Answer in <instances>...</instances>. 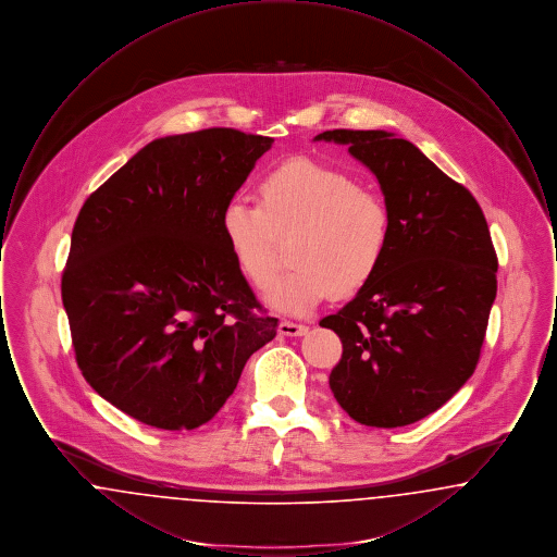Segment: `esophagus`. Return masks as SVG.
<instances>
[{
  "instance_id": "34e87169",
  "label": "esophagus",
  "mask_w": 557,
  "mask_h": 557,
  "mask_svg": "<svg viewBox=\"0 0 557 557\" xmlns=\"http://www.w3.org/2000/svg\"><path fill=\"white\" fill-rule=\"evenodd\" d=\"M277 332L282 336H305L309 332V327L305 323H294V321H280Z\"/></svg>"
}]
</instances>
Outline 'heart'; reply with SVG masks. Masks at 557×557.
Returning <instances> with one entry per match:
<instances>
[{"mask_svg": "<svg viewBox=\"0 0 557 557\" xmlns=\"http://www.w3.org/2000/svg\"><path fill=\"white\" fill-rule=\"evenodd\" d=\"M259 205L232 200L221 232L239 271L265 290L277 269V238L290 236L292 269L267 294L269 307L307 315L336 296L361 290L384 259L391 239L386 202L341 169L292 159L259 182Z\"/></svg>", "mask_w": 557, "mask_h": 557, "instance_id": "obj_1", "label": "heart"}]
</instances>
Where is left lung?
I'll list each match as a JSON object with an SVG mask.
<instances>
[{"label":"left lung","instance_id":"1","mask_svg":"<svg viewBox=\"0 0 557 557\" xmlns=\"http://www.w3.org/2000/svg\"><path fill=\"white\" fill-rule=\"evenodd\" d=\"M375 175L391 239L370 282L336 315L330 388L359 424L398 428L443 407L476 370L497 296V257L474 196L397 133L334 129Z\"/></svg>","mask_w":557,"mask_h":557}]
</instances>
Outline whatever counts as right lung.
Masks as SVG:
<instances>
[{
	"instance_id": "add662e5",
	"label": "right lung",
	"mask_w": 557,
	"mask_h": 557,
	"mask_svg": "<svg viewBox=\"0 0 557 557\" xmlns=\"http://www.w3.org/2000/svg\"><path fill=\"white\" fill-rule=\"evenodd\" d=\"M273 137L166 135L83 205L62 302L89 386L141 424L194 430L275 338L223 238L232 202Z\"/></svg>"
}]
</instances>
